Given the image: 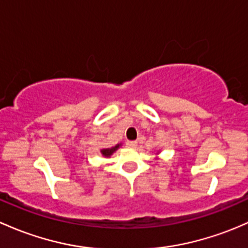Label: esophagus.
<instances>
[{
  "label": "esophagus",
  "mask_w": 248,
  "mask_h": 248,
  "mask_svg": "<svg viewBox=\"0 0 248 248\" xmlns=\"http://www.w3.org/2000/svg\"><path fill=\"white\" fill-rule=\"evenodd\" d=\"M129 145L132 146V147H137V145H138V142L135 141V140H133V141H129Z\"/></svg>",
  "instance_id": "34e87169"
}]
</instances>
